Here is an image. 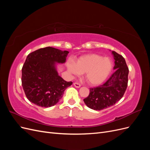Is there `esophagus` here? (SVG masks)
Instances as JSON below:
<instances>
[{
	"label": "esophagus",
	"instance_id": "1",
	"mask_svg": "<svg viewBox=\"0 0 150 150\" xmlns=\"http://www.w3.org/2000/svg\"><path fill=\"white\" fill-rule=\"evenodd\" d=\"M73 84L76 88H80L81 87V84L78 83H74Z\"/></svg>",
	"mask_w": 150,
	"mask_h": 150
}]
</instances>
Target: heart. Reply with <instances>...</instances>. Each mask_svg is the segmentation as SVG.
I'll list each match as a JSON object with an SVG mask.
<instances>
[{"instance_id":"heart-1","label":"heart","mask_w":150,"mask_h":150,"mask_svg":"<svg viewBox=\"0 0 150 150\" xmlns=\"http://www.w3.org/2000/svg\"><path fill=\"white\" fill-rule=\"evenodd\" d=\"M66 66L71 74L78 76L84 73L89 84L98 85L108 78L112 71L113 63L110 58L90 54L80 57L76 63L68 62Z\"/></svg>"}]
</instances>
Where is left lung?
Returning a JSON list of instances; mask_svg holds the SVG:
<instances>
[{
	"mask_svg": "<svg viewBox=\"0 0 150 150\" xmlns=\"http://www.w3.org/2000/svg\"><path fill=\"white\" fill-rule=\"evenodd\" d=\"M112 54L115 59V72L103 84L89 88V96L84 99L86 106L94 110L114 105L123 96L128 86L129 69L125 59L115 51Z\"/></svg>",
	"mask_w": 150,
	"mask_h": 150,
	"instance_id": "1",
	"label": "left lung"
}]
</instances>
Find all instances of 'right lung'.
Segmentation results:
<instances>
[{"label": "right lung", "mask_w": 150, "mask_h": 150, "mask_svg": "<svg viewBox=\"0 0 150 150\" xmlns=\"http://www.w3.org/2000/svg\"><path fill=\"white\" fill-rule=\"evenodd\" d=\"M69 52L52 47L36 50L27 57L22 68V86L25 96L35 105L49 108L57 104L72 83L58 75L56 62L64 63Z\"/></svg>", "instance_id": "1"}]
</instances>
